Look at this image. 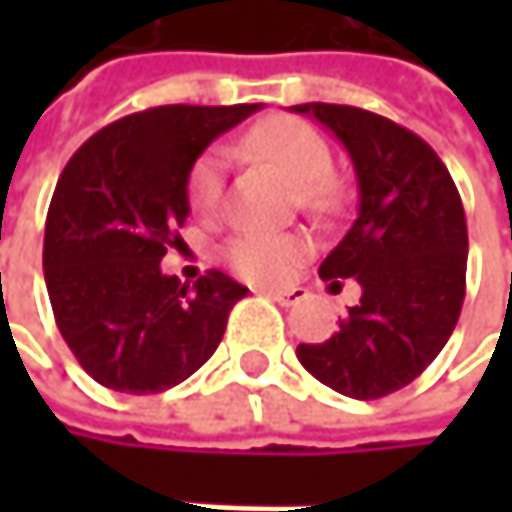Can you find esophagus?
<instances>
[{
  "label": "esophagus",
  "mask_w": 512,
  "mask_h": 512,
  "mask_svg": "<svg viewBox=\"0 0 512 512\" xmlns=\"http://www.w3.org/2000/svg\"><path fill=\"white\" fill-rule=\"evenodd\" d=\"M260 293H263V296H269V299H275L278 305H296V302H302V299H305V290H302V287H284V290L260 287Z\"/></svg>",
  "instance_id": "1"
}]
</instances>
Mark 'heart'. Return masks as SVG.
<instances>
[{
  "mask_svg": "<svg viewBox=\"0 0 512 512\" xmlns=\"http://www.w3.org/2000/svg\"><path fill=\"white\" fill-rule=\"evenodd\" d=\"M243 151L269 162L290 183H296V195L305 210L326 216L341 207V186L329 177L332 151L308 121L290 115L266 118L243 136ZM222 177L225 165L216 151L195 159L186 180V195L198 216H216L222 201ZM305 252L308 243L299 234H237L225 243L222 257L246 281H278Z\"/></svg>",
  "mask_w": 512,
  "mask_h": 512,
  "instance_id": "b5f03b06",
  "label": "heart"
}]
</instances>
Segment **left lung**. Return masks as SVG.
Returning a JSON list of instances; mask_svg holds the SVG:
<instances>
[{"instance_id": "1", "label": "left lung", "mask_w": 512, "mask_h": 512, "mask_svg": "<svg viewBox=\"0 0 512 512\" xmlns=\"http://www.w3.org/2000/svg\"><path fill=\"white\" fill-rule=\"evenodd\" d=\"M320 121L353 159L358 216L320 263V278H356L358 305L323 344H299L302 367L356 400L400 391L442 353L465 299L468 231L445 162L406 127L356 106H290Z\"/></svg>"}]
</instances>
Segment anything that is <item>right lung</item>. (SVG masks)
<instances>
[{
    "instance_id": "add662e5",
    "label": "right lung",
    "mask_w": 512,
    "mask_h": 512,
    "mask_svg": "<svg viewBox=\"0 0 512 512\" xmlns=\"http://www.w3.org/2000/svg\"><path fill=\"white\" fill-rule=\"evenodd\" d=\"M257 109L156 106L103 127L64 165L47 213L44 278L61 338L100 385L156 394L216 353L249 287L219 269L186 287L159 263L183 246L195 159Z\"/></svg>"
}]
</instances>
